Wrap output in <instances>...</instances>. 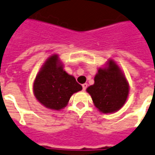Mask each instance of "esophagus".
<instances>
[{
  "mask_svg": "<svg viewBox=\"0 0 155 155\" xmlns=\"http://www.w3.org/2000/svg\"><path fill=\"white\" fill-rule=\"evenodd\" d=\"M86 88H87V84H86V83L83 84V85H82V89H83V91H86Z\"/></svg>",
  "mask_w": 155,
  "mask_h": 155,
  "instance_id": "esophagus-1",
  "label": "esophagus"
}]
</instances>
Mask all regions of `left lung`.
Instances as JSON below:
<instances>
[{"label":"left lung","mask_w":155,"mask_h":155,"mask_svg":"<svg viewBox=\"0 0 155 155\" xmlns=\"http://www.w3.org/2000/svg\"><path fill=\"white\" fill-rule=\"evenodd\" d=\"M97 108L104 114L114 113L125 104L129 86L118 65L109 60L105 69H99L94 85L86 89Z\"/></svg>","instance_id":"obj_1"}]
</instances>
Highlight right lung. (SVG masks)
I'll list each match as a JSON object with an SVG mask.
<instances>
[{
	"mask_svg": "<svg viewBox=\"0 0 155 155\" xmlns=\"http://www.w3.org/2000/svg\"><path fill=\"white\" fill-rule=\"evenodd\" d=\"M34 93L45 107L55 110L64 108L70 97L82 86L59 64L58 55L51 56L43 65L34 82Z\"/></svg>",
	"mask_w": 155,
	"mask_h": 155,
	"instance_id": "obj_1",
	"label": "right lung"
}]
</instances>
